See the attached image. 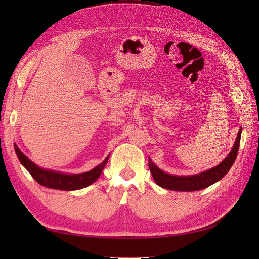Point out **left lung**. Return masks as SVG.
Returning a JSON list of instances; mask_svg holds the SVG:
<instances>
[{"label": "left lung", "mask_w": 259, "mask_h": 259, "mask_svg": "<svg viewBox=\"0 0 259 259\" xmlns=\"http://www.w3.org/2000/svg\"><path fill=\"white\" fill-rule=\"evenodd\" d=\"M241 133L242 128H240L238 133L237 139L234 142L230 153L221 164L197 175L175 176L167 174L165 171L161 170L156 165H154L151 160L149 159V168H150L154 182L162 188L174 191H197L215 184L228 173L229 169L233 165L234 161H236L240 146Z\"/></svg>", "instance_id": "1"}]
</instances>
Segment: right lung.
Instances as JSON below:
<instances>
[{
  "label": "right lung",
  "instance_id": "add662e5",
  "mask_svg": "<svg viewBox=\"0 0 259 259\" xmlns=\"http://www.w3.org/2000/svg\"><path fill=\"white\" fill-rule=\"evenodd\" d=\"M15 151H16L20 163L26 167V169L31 174V176H32L38 184L44 187L51 188V189H59L66 191L82 189V188L88 187L94 182H96L98 177L100 176L101 171L105 168L109 158L108 155L103 163H100L98 166L86 171V173L65 174L60 173V171H54L38 167L19 150V148L16 145H15Z\"/></svg>",
  "mask_w": 259,
  "mask_h": 259
}]
</instances>
